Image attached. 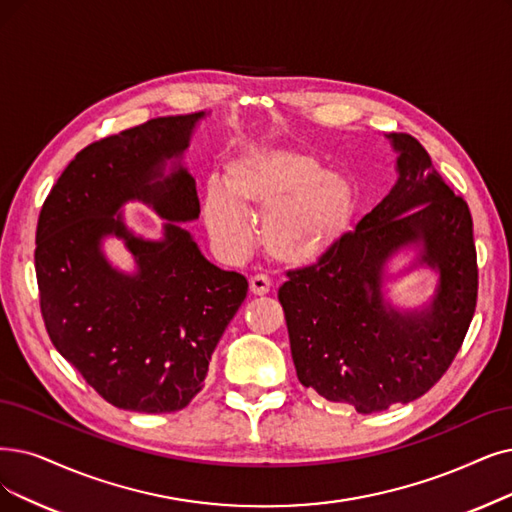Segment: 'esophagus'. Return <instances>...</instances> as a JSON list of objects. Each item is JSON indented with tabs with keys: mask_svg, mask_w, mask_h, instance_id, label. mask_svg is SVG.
I'll use <instances>...</instances> for the list:
<instances>
[{
	"mask_svg": "<svg viewBox=\"0 0 512 512\" xmlns=\"http://www.w3.org/2000/svg\"><path fill=\"white\" fill-rule=\"evenodd\" d=\"M250 292L254 296H264L271 292V279L267 275H254L250 277Z\"/></svg>",
	"mask_w": 512,
	"mask_h": 512,
	"instance_id": "34e87169",
	"label": "esophagus"
}]
</instances>
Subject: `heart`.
<instances>
[{"label": "heart", "instance_id": "obj_1", "mask_svg": "<svg viewBox=\"0 0 512 512\" xmlns=\"http://www.w3.org/2000/svg\"><path fill=\"white\" fill-rule=\"evenodd\" d=\"M355 195L344 178L330 174L313 155L296 147L262 142L229 159L224 182L203 191V218L218 248L243 256L262 216L267 252L290 264L321 258L349 231Z\"/></svg>", "mask_w": 512, "mask_h": 512}]
</instances>
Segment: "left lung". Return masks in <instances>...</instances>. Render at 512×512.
I'll return each mask as SVG.
<instances>
[{
	"label": "left lung",
	"mask_w": 512,
	"mask_h": 512,
	"mask_svg": "<svg viewBox=\"0 0 512 512\" xmlns=\"http://www.w3.org/2000/svg\"><path fill=\"white\" fill-rule=\"evenodd\" d=\"M388 138L399 151L395 189L315 264L288 271L277 294L302 386L359 414L431 391L460 351L479 290L466 201L414 136ZM407 242H422L421 261L440 271L426 312L399 314L381 300L383 264Z\"/></svg>",
	"instance_id": "left-lung-1"
}]
</instances>
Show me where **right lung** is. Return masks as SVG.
<instances>
[{
  "mask_svg": "<svg viewBox=\"0 0 512 512\" xmlns=\"http://www.w3.org/2000/svg\"><path fill=\"white\" fill-rule=\"evenodd\" d=\"M203 115L157 117L92 142L60 174L39 212L35 275L46 332L119 410H185L248 294V279L214 267L178 224L199 216L193 176L182 166L163 176ZM130 198L169 220L159 242L132 236L114 216ZM107 234L127 241L136 276L117 272L101 254Z\"/></svg>",
  "mask_w": 512,
  "mask_h": 512,
  "instance_id": "add662e5",
  "label": "right lung"
}]
</instances>
